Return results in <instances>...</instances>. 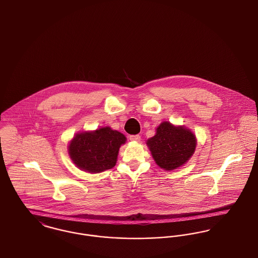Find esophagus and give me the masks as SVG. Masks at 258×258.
<instances>
[{"label":"esophagus","mask_w":258,"mask_h":258,"mask_svg":"<svg viewBox=\"0 0 258 258\" xmlns=\"http://www.w3.org/2000/svg\"><path fill=\"white\" fill-rule=\"evenodd\" d=\"M130 139H131L132 141H139V140H140V136H139V135L130 136Z\"/></svg>","instance_id":"34e87169"}]
</instances>
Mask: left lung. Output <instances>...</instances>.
<instances>
[{
    "instance_id": "1",
    "label": "left lung",
    "mask_w": 258,
    "mask_h": 258,
    "mask_svg": "<svg viewBox=\"0 0 258 258\" xmlns=\"http://www.w3.org/2000/svg\"><path fill=\"white\" fill-rule=\"evenodd\" d=\"M147 146L159 167L172 171L185 164L192 156L197 139L188 128L163 121L156 128V135L147 140Z\"/></svg>"
}]
</instances>
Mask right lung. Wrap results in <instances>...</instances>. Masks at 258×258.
<instances>
[{"instance_id":"1","label":"right lung","mask_w":258,"mask_h":258,"mask_svg":"<svg viewBox=\"0 0 258 258\" xmlns=\"http://www.w3.org/2000/svg\"><path fill=\"white\" fill-rule=\"evenodd\" d=\"M125 137L109 126L76 135L69 145V154L78 168L89 173L112 169L124 144Z\"/></svg>"}]
</instances>
